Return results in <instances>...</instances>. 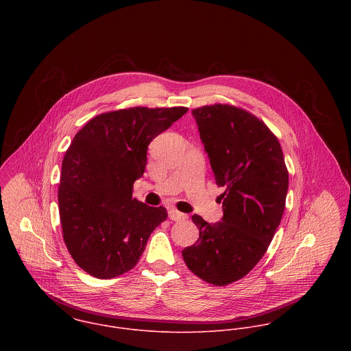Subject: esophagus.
Instances as JSON below:
<instances>
[{
	"mask_svg": "<svg viewBox=\"0 0 351 351\" xmlns=\"http://www.w3.org/2000/svg\"><path fill=\"white\" fill-rule=\"evenodd\" d=\"M169 217H170V220L178 221V220H185L188 216H186L185 213H182V212H178L177 209L171 208V209H169Z\"/></svg>",
	"mask_w": 351,
	"mask_h": 351,
	"instance_id": "esophagus-1",
	"label": "esophagus"
}]
</instances>
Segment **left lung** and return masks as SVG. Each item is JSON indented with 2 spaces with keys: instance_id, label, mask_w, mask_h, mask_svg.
<instances>
[{
  "instance_id": "left-lung-1",
  "label": "left lung",
  "mask_w": 351,
  "mask_h": 351,
  "mask_svg": "<svg viewBox=\"0 0 351 351\" xmlns=\"http://www.w3.org/2000/svg\"><path fill=\"white\" fill-rule=\"evenodd\" d=\"M217 186L221 221L192 220L199 241L182 250L201 280L223 287L243 278L267 250L285 209L289 174L277 136L250 112L227 104L192 110Z\"/></svg>"
}]
</instances>
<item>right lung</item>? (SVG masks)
Here are the masks:
<instances>
[{"label":"right lung","mask_w":351,"mask_h":351,"mask_svg":"<svg viewBox=\"0 0 351 351\" xmlns=\"http://www.w3.org/2000/svg\"><path fill=\"white\" fill-rule=\"evenodd\" d=\"M188 112L185 106H135L101 113L77 132L58 188L66 247L88 274L108 280L131 270L166 208L132 199L151 141Z\"/></svg>","instance_id":"1"}]
</instances>
